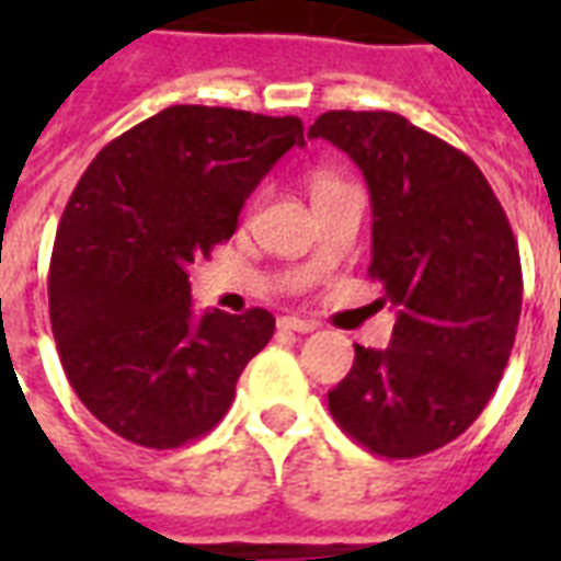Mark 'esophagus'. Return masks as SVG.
I'll return each mask as SVG.
<instances>
[{"mask_svg": "<svg viewBox=\"0 0 561 561\" xmlns=\"http://www.w3.org/2000/svg\"><path fill=\"white\" fill-rule=\"evenodd\" d=\"M279 329H285V332L308 334V332H317V323L314 320H306V317H282Z\"/></svg>", "mask_w": 561, "mask_h": 561, "instance_id": "obj_1", "label": "esophagus"}]
</instances>
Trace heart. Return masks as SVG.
I'll list each match as a JSON object with an SVG mask.
<instances>
[{"instance_id":"b5f03b06","label":"heart","mask_w":561,"mask_h":561,"mask_svg":"<svg viewBox=\"0 0 561 561\" xmlns=\"http://www.w3.org/2000/svg\"><path fill=\"white\" fill-rule=\"evenodd\" d=\"M325 183H334V180H329V178H320V180H317V186H325ZM314 186V188H317Z\"/></svg>"}]
</instances>
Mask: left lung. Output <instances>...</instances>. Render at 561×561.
<instances>
[{
    "mask_svg": "<svg viewBox=\"0 0 561 561\" xmlns=\"http://www.w3.org/2000/svg\"><path fill=\"white\" fill-rule=\"evenodd\" d=\"M308 136L364 171L367 273L399 311L387 350L355 346L329 410L378 457H422L457 439L504 375L522 317L518 241L483 171L399 113L329 110Z\"/></svg>",
    "mask_w": 561,
    "mask_h": 561,
    "instance_id": "1",
    "label": "left lung"
}]
</instances>
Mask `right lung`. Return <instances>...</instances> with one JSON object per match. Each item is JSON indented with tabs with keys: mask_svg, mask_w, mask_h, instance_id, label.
Returning <instances> with one entry per match:
<instances>
[{
	"mask_svg": "<svg viewBox=\"0 0 561 561\" xmlns=\"http://www.w3.org/2000/svg\"><path fill=\"white\" fill-rule=\"evenodd\" d=\"M297 116L178 104L104 145L78 180L48 267V317L83 408L142 448H180L218 425L276 320L194 314L186 267L236 232L241 206Z\"/></svg>",
	"mask_w": 561,
	"mask_h": 561,
	"instance_id": "add662e5",
	"label": "right lung"
}]
</instances>
